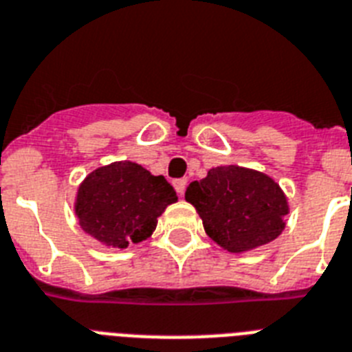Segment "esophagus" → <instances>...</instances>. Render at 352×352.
I'll return each mask as SVG.
<instances>
[{
  "instance_id": "34e87169",
  "label": "esophagus",
  "mask_w": 352,
  "mask_h": 352,
  "mask_svg": "<svg viewBox=\"0 0 352 352\" xmlns=\"http://www.w3.org/2000/svg\"><path fill=\"white\" fill-rule=\"evenodd\" d=\"M186 186H188V181H186V179H175V181H173V188H175L179 195H184Z\"/></svg>"
}]
</instances>
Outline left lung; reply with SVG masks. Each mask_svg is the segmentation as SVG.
<instances>
[{
	"label": "left lung",
	"instance_id": "left-lung-1",
	"mask_svg": "<svg viewBox=\"0 0 352 352\" xmlns=\"http://www.w3.org/2000/svg\"><path fill=\"white\" fill-rule=\"evenodd\" d=\"M186 201L195 206L206 233L231 253L275 241L284 230L287 199L273 179L241 166H219L191 182Z\"/></svg>",
	"mask_w": 352,
	"mask_h": 352
}]
</instances>
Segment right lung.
<instances>
[{
    "label": "right lung",
    "instance_id": "obj_1",
    "mask_svg": "<svg viewBox=\"0 0 352 352\" xmlns=\"http://www.w3.org/2000/svg\"><path fill=\"white\" fill-rule=\"evenodd\" d=\"M177 201L173 186L135 162L97 168L77 191L76 213L87 233L111 248L146 241L157 217Z\"/></svg>",
    "mask_w": 352,
    "mask_h": 352
}]
</instances>
